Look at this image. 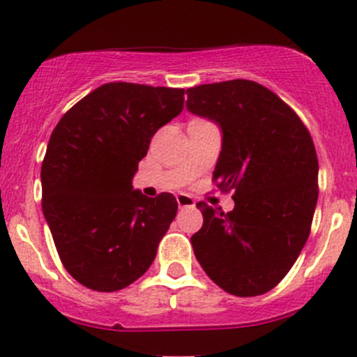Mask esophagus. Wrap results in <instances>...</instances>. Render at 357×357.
Masks as SVG:
<instances>
[{"mask_svg":"<svg viewBox=\"0 0 357 357\" xmlns=\"http://www.w3.org/2000/svg\"><path fill=\"white\" fill-rule=\"evenodd\" d=\"M177 203L178 208H194L196 201L189 196V194H177Z\"/></svg>","mask_w":357,"mask_h":357,"instance_id":"34e87169","label":"esophagus"}]
</instances>
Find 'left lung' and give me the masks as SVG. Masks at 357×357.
I'll list each match as a JSON object with an SVG mask.
<instances>
[{
  "mask_svg": "<svg viewBox=\"0 0 357 357\" xmlns=\"http://www.w3.org/2000/svg\"><path fill=\"white\" fill-rule=\"evenodd\" d=\"M185 107L220 128L213 180L234 190L227 213L196 204L203 227L190 238L194 255L227 294H266L287 276L309 238L319 172L312 139L298 116L255 81L189 88Z\"/></svg>",
  "mask_w": 357,
  "mask_h": 357,
  "instance_id": "obj_1",
  "label": "left lung"
}]
</instances>
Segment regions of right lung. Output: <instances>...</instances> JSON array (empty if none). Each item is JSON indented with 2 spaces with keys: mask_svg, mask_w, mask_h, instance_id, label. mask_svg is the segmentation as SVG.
I'll list each match as a JSON object with an SVG mask.
<instances>
[{
  "mask_svg": "<svg viewBox=\"0 0 357 357\" xmlns=\"http://www.w3.org/2000/svg\"><path fill=\"white\" fill-rule=\"evenodd\" d=\"M183 109L182 88L105 83L62 116L41 165L43 215L60 260L83 287L118 291L151 267L177 215L174 194L132 180L154 133Z\"/></svg>",
  "mask_w": 357,
  "mask_h": 357,
  "instance_id": "right-lung-1",
  "label": "right lung"
}]
</instances>
